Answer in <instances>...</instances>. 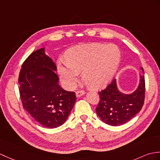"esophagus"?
Wrapping results in <instances>:
<instances>
[{"instance_id":"34e87169","label":"esophagus","mask_w":160,"mask_h":160,"mask_svg":"<svg viewBox=\"0 0 160 160\" xmlns=\"http://www.w3.org/2000/svg\"><path fill=\"white\" fill-rule=\"evenodd\" d=\"M84 93H85L84 91H82V90L78 91L76 92V97H77V98L81 97V96L83 95Z\"/></svg>"}]
</instances>
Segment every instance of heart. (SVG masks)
<instances>
[{"label": "heart", "mask_w": 160, "mask_h": 160, "mask_svg": "<svg viewBox=\"0 0 160 160\" xmlns=\"http://www.w3.org/2000/svg\"><path fill=\"white\" fill-rule=\"evenodd\" d=\"M66 57L58 59L57 69L67 87H73L80 72H82L84 82L98 89L112 80L120 65L121 52L114 44L92 43L73 48Z\"/></svg>", "instance_id": "heart-1"}]
</instances>
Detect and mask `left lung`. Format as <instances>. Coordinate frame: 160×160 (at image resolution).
I'll use <instances>...</instances> for the list:
<instances>
[{
    "label": "left lung",
    "instance_id": "left-lung-1",
    "mask_svg": "<svg viewBox=\"0 0 160 160\" xmlns=\"http://www.w3.org/2000/svg\"><path fill=\"white\" fill-rule=\"evenodd\" d=\"M142 70L139 86L133 93H122L118 91L115 79L98 92L100 100L96 112L105 123L112 126L125 124L142 109L145 96V80Z\"/></svg>",
    "mask_w": 160,
    "mask_h": 160
}]
</instances>
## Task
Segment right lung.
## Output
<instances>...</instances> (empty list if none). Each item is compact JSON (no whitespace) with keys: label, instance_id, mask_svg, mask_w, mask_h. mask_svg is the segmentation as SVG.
<instances>
[{"label":"right lung","instance_id":"1","mask_svg":"<svg viewBox=\"0 0 160 160\" xmlns=\"http://www.w3.org/2000/svg\"><path fill=\"white\" fill-rule=\"evenodd\" d=\"M57 69L44 48H41L24 61L18 78L24 109L48 128L64 123L76 101L75 92L67 91L58 84Z\"/></svg>","mask_w":160,"mask_h":160}]
</instances>
